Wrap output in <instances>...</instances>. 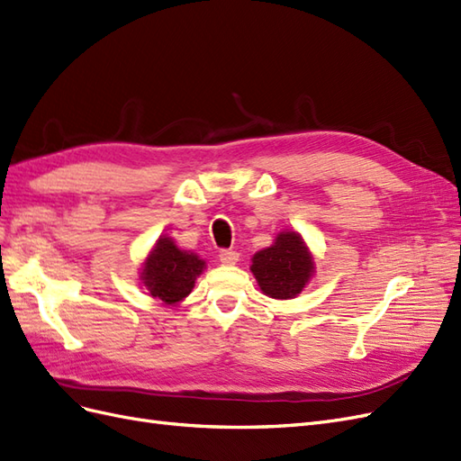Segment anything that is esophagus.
Masks as SVG:
<instances>
[{"label":"esophagus","mask_w":461,"mask_h":461,"mask_svg":"<svg viewBox=\"0 0 461 461\" xmlns=\"http://www.w3.org/2000/svg\"><path fill=\"white\" fill-rule=\"evenodd\" d=\"M239 252H234V249H221L219 252V261L222 265H234L236 261H239Z\"/></svg>","instance_id":"1"}]
</instances>
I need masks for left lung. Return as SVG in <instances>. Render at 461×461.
<instances>
[{
    "label": "left lung",
    "mask_w": 461,
    "mask_h": 461,
    "mask_svg": "<svg viewBox=\"0 0 461 461\" xmlns=\"http://www.w3.org/2000/svg\"><path fill=\"white\" fill-rule=\"evenodd\" d=\"M252 273L265 296L296 298L315 273L310 248L294 230L278 232L275 242L252 258Z\"/></svg>",
    "instance_id": "1"
}]
</instances>
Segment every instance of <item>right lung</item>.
Returning <instances> with one entry per match:
<instances>
[{
	"label": "right lung",
	"instance_id": "obj_1",
	"mask_svg": "<svg viewBox=\"0 0 461 461\" xmlns=\"http://www.w3.org/2000/svg\"><path fill=\"white\" fill-rule=\"evenodd\" d=\"M203 269V259L180 249L169 236H159L142 265L140 281L151 298L161 300L165 305H175L190 294Z\"/></svg>",
	"mask_w": 461,
	"mask_h": 461
}]
</instances>
